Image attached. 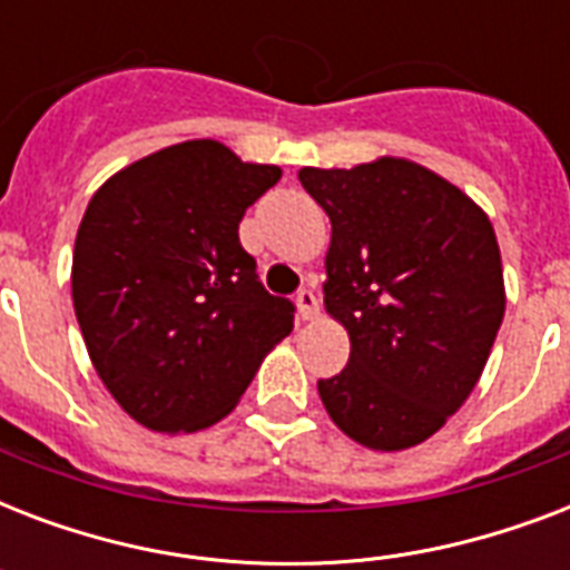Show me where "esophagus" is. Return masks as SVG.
Instances as JSON below:
<instances>
[{
    "label": "esophagus",
    "mask_w": 570,
    "mask_h": 570,
    "mask_svg": "<svg viewBox=\"0 0 570 570\" xmlns=\"http://www.w3.org/2000/svg\"><path fill=\"white\" fill-rule=\"evenodd\" d=\"M295 304H298V316H302V322L320 320V295L313 293V289L304 286L302 293L295 295Z\"/></svg>",
    "instance_id": "obj_1"
}]
</instances>
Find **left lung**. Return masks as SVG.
Listing matches in <instances>:
<instances>
[{
  "instance_id": "8db88e82",
  "label": "left lung",
  "mask_w": 570,
  "mask_h": 570,
  "mask_svg": "<svg viewBox=\"0 0 570 570\" xmlns=\"http://www.w3.org/2000/svg\"><path fill=\"white\" fill-rule=\"evenodd\" d=\"M328 213L325 311L348 331V364L320 381L352 441L396 452L432 438L485 370L505 313L488 215L423 165L381 156L302 168Z\"/></svg>"
}]
</instances>
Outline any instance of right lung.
<instances>
[{
	"instance_id": "1",
	"label": "right lung",
	"mask_w": 570,
	"mask_h": 570,
	"mask_svg": "<svg viewBox=\"0 0 570 570\" xmlns=\"http://www.w3.org/2000/svg\"><path fill=\"white\" fill-rule=\"evenodd\" d=\"M281 180L195 138L127 165L85 209L73 311L115 402L154 432L227 416L263 357L293 331V302L268 295L239 242L245 209Z\"/></svg>"
}]
</instances>
